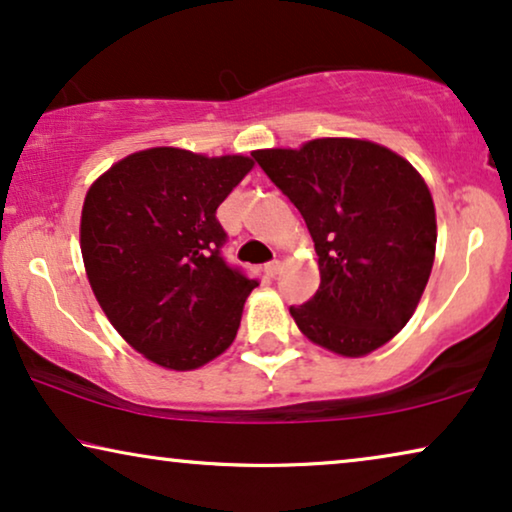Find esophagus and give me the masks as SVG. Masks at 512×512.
I'll return each instance as SVG.
<instances>
[{"label": "esophagus", "mask_w": 512, "mask_h": 512, "mask_svg": "<svg viewBox=\"0 0 512 512\" xmlns=\"http://www.w3.org/2000/svg\"><path fill=\"white\" fill-rule=\"evenodd\" d=\"M279 270H282V261H277V258H275V261H270L268 265H265V272H268L270 277H277Z\"/></svg>", "instance_id": "1"}]
</instances>
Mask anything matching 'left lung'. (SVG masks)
<instances>
[{"label":"left lung","mask_w":512,"mask_h":512,"mask_svg":"<svg viewBox=\"0 0 512 512\" xmlns=\"http://www.w3.org/2000/svg\"><path fill=\"white\" fill-rule=\"evenodd\" d=\"M310 230L319 291L291 317L328 352L359 359L415 314L436 258V207L415 167L387 146L321 137L251 153Z\"/></svg>","instance_id":"8db88e82"}]
</instances>
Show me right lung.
<instances>
[{
  "label": "right lung",
  "mask_w": 512,
  "mask_h": 512,
  "mask_svg": "<svg viewBox=\"0 0 512 512\" xmlns=\"http://www.w3.org/2000/svg\"><path fill=\"white\" fill-rule=\"evenodd\" d=\"M251 167L240 153L153 146L88 188L81 256L90 289L118 335L160 368L195 370L233 345L258 279L221 258L216 209Z\"/></svg>",
  "instance_id": "add662e5"
}]
</instances>
